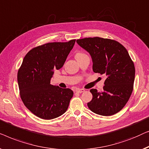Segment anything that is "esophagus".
<instances>
[{
  "mask_svg": "<svg viewBox=\"0 0 149 149\" xmlns=\"http://www.w3.org/2000/svg\"><path fill=\"white\" fill-rule=\"evenodd\" d=\"M75 91L77 92V93H84V92L85 91L84 89H79V88H77L75 90Z\"/></svg>",
  "mask_w": 149,
  "mask_h": 149,
  "instance_id": "obj_1",
  "label": "esophagus"
}]
</instances>
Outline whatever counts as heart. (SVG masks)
Here are the masks:
<instances>
[{
  "instance_id": "obj_1",
  "label": "heart",
  "mask_w": 149,
  "mask_h": 149,
  "mask_svg": "<svg viewBox=\"0 0 149 149\" xmlns=\"http://www.w3.org/2000/svg\"><path fill=\"white\" fill-rule=\"evenodd\" d=\"M84 55H86L85 54H84V53H77L76 54V55H75V58H79V57H81V56H84Z\"/></svg>"
}]
</instances>
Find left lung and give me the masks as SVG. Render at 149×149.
I'll return each mask as SVG.
<instances>
[{"instance_id":"left-lung-1","label":"left lung","mask_w":149,"mask_h":149,"mask_svg":"<svg viewBox=\"0 0 149 149\" xmlns=\"http://www.w3.org/2000/svg\"><path fill=\"white\" fill-rule=\"evenodd\" d=\"M88 52L95 73L107 75L103 91L91 89L93 99L88 102L92 111L110 116L122 109L133 91L135 68L126 49L116 40L102 38H86L76 40Z\"/></svg>"}]
</instances>
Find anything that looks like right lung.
I'll return each mask as SVG.
<instances>
[{
	"instance_id": "obj_1",
	"label": "right lung",
	"mask_w": 149,
	"mask_h": 149,
	"mask_svg": "<svg viewBox=\"0 0 149 149\" xmlns=\"http://www.w3.org/2000/svg\"><path fill=\"white\" fill-rule=\"evenodd\" d=\"M75 40L51 42L33 48L23 60L17 73L20 96L25 106L40 118L52 119L68 109L74 92L51 85L54 70L63 66Z\"/></svg>"
}]
</instances>
